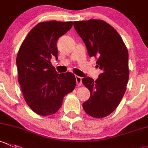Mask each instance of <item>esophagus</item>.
Here are the masks:
<instances>
[{
    "instance_id": "34e87169",
    "label": "esophagus",
    "mask_w": 148,
    "mask_h": 148,
    "mask_svg": "<svg viewBox=\"0 0 148 148\" xmlns=\"http://www.w3.org/2000/svg\"><path fill=\"white\" fill-rule=\"evenodd\" d=\"M76 78V81H77V84L78 85V86H81L82 85V77H79V76H76L75 77Z\"/></svg>"
}]
</instances>
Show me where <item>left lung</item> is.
<instances>
[{"label": "left lung", "instance_id": "8db88e82", "mask_svg": "<svg viewBox=\"0 0 148 148\" xmlns=\"http://www.w3.org/2000/svg\"><path fill=\"white\" fill-rule=\"evenodd\" d=\"M74 26L89 57L96 59V67L102 71L96 81L82 79L91 94L82 106L89 116L102 119L117 108L125 94L129 78L128 52L117 31L106 22L75 21Z\"/></svg>", "mask_w": 148, "mask_h": 148}]
</instances>
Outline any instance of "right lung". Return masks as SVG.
Listing matches in <instances>:
<instances>
[{
	"mask_svg": "<svg viewBox=\"0 0 148 148\" xmlns=\"http://www.w3.org/2000/svg\"><path fill=\"white\" fill-rule=\"evenodd\" d=\"M72 22H42L22 43L16 58L18 82L25 102L35 113L49 116L61 108L63 99L76 86L71 72L57 74L51 59L57 60V42Z\"/></svg>",
	"mask_w": 148,
	"mask_h": 148,
	"instance_id": "1",
	"label": "right lung"
}]
</instances>
